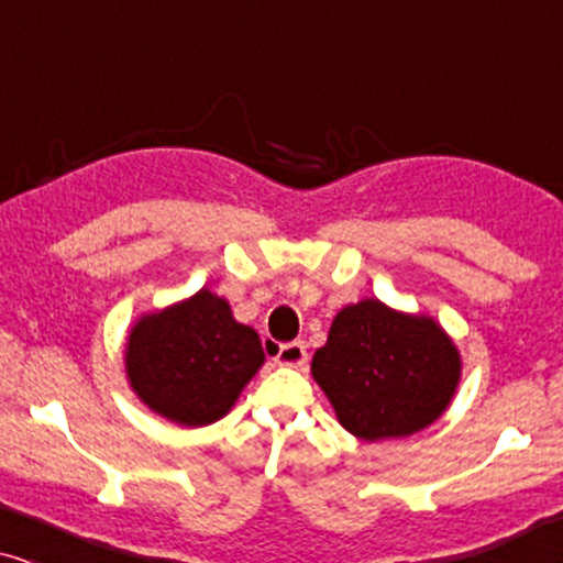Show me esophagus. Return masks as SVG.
<instances>
[{
  "instance_id": "34e87169",
  "label": "esophagus",
  "mask_w": 563,
  "mask_h": 563,
  "mask_svg": "<svg viewBox=\"0 0 563 563\" xmlns=\"http://www.w3.org/2000/svg\"><path fill=\"white\" fill-rule=\"evenodd\" d=\"M274 361L279 366H305L307 361V349L305 343H287V345H279V349L274 351Z\"/></svg>"
}]
</instances>
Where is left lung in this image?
<instances>
[{"mask_svg":"<svg viewBox=\"0 0 563 563\" xmlns=\"http://www.w3.org/2000/svg\"><path fill=\"white\" fill-rule=\"evenodd\" d=\"M461 353L441 322L366 297L333 318L312 356V379L361 441L420 433L449 410Z\"/></svg>","mask_w":563,"mask_h":563,"instance_id":"obj_1","label":"left lung"}]
</instances>
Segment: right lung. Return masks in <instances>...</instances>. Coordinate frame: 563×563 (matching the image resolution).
<instances>
[{
	"mask_svg": "<svg viewBox=\"0 0 563 563\" xmlns=\"http://www.w3.org/2000/svg\"><path fill=\"white\" fill-rule=\"evenodd\" d=\"M122 353L135 397L181 428L225 418L266 361L256 330L238 322L228 299L207 287L141 314Z\"/></svg>",
	"mask_w": 563,
	"mask_h": 563,
	"instance_id": "right-lung-1",
	"label": "right lung"
}]
</instances>
